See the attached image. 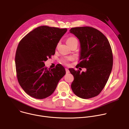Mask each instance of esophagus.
<instances>
[{"mask_svg":"<svg viewBox=\"0 0 129 129\" xmlns=\"http://www.w3.org/2000/svg\"><path fill=\"white\" fill-rule=\"evenodd\" d=\"M65 71H66V73H69V70L67 68H65Z\"/></svg>","mask_w":129,"mask_h":129,"instance_id":"obj_1","label":"esophagus"}]
</instances>
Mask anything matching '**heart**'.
<instances>
[{
    "label": "heart",
    "mask_w": 129,
    "mask_h": 129,
    "mask_svg": "<svg viewBox=\"0 0 129 129\" xmlns=\"http://www.w3.org/2000/svg\"><path fill=\"white\" fill-rule=\"evenodd\" d=\"M66 43L69 46H71V45L75 44H78V39L74 37H70L67 39ZM73 60V58L71 57H64L60 59V62L65 65H68L70 61Z\"/></svg>",
    "instance_id": "1"
}]
</instances>
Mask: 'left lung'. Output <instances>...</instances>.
Returning <instances> with one entry per match:
<instances>
[{"label":"left lung","mask_w":129,"mask_h":129,"mask_svg":"<svg viewBox=\"0 0 129 129\" xmlns=\"http://www.w3.org/2000/svg\"><path fill=\"white\" fill-rule=\"evenodd\" d=\"M81 43L80 62L77 65L85 68L86 72L69 69L74 80L71 87L77 96L88 99L98 95L105 87L113 66V53L106 37L90 26L71 28Z\"/></svg>","instance_id":"1"}]
</instances>
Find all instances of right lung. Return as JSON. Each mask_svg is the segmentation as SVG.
Instances as JSON below:
<instances>
[{
	"mask_svg": "<svg viewBox=\"0 0 129 129\" xmlns=\"http://www.w3.org/2000/svg\"><path fill=\"white\" fill-rule=\"evenodd\" d=\"M67 28L41 26L29 32L20 40L15 54L18 81L29 96L43 99L50 96L65 75L61 65L50 69L44 61L51 58Z\"/></svg>",
	"mask_w": 129,
	"mask_h": 129,
	"instance_id": "1",
	"label": "right lung"
}]
</instances>
